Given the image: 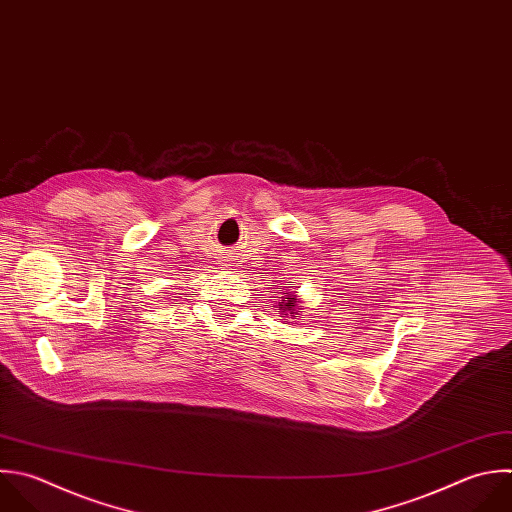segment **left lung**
<instances>
[{
	"instance_id": "8db88e82",
	"label": "left lung",
	"mask_w": 512,
	"mask_h": 512,
	"mask_svg": "<svg viewBox=\"0 0 512 512\" xmlns=\"http://www.w3.org/2000/svg\"><path fill=\"white\" fill-rule=\"evenodd\" d=\"M286 294H288V292H286ZM278 306H280L282 312H290V316H292V314H294V306H296V298H294V296H288V298L282 300Z\"/></svg>"
}]
</instances>
